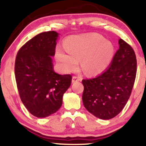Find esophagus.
Masks as SVG:
<instances>
[{
	"mask_svg": "<svg viewBox=\"0 0 146 146\" xmlns=\"http://www.w3.org/2000/svg\"><path fill=\"white\" fill-rule=\"evenodd\" d=\"M81 80H82V78L80 76H74L72 77V83H74V82H76L81 81Z\"/></svg>",
	"mask_w": 146,
	"mask_h": 146,
	"instance_id": "obj_1",
	"label": "esophagus"
}]
</instances>
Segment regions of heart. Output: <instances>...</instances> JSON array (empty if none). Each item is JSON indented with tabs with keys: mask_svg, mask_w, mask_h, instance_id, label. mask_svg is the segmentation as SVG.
Listing matches in <instances>:
<instances>
[{
	"mask_svg": "<svg viewBox=\"0 0 146 146\" xmlns=\"http://www.w3.org/2000/svg\"><path fill=\"white\" fill-rule=\"evenodd\" d=\"M65 49L67 53L58 50L56 54L62 68L66 72L74 71L81 60L82 68L88 75H97L104 71L114 54L112 43L97 34L70 37Z\"/></svg>",
	"mask_w": 146,
	"mask_h": 146,
	"instance_id": "obj_1",
	"label": "heart"
}]
</instances>
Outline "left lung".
<instances>
[{
  "instance_id": "left-lung-1",
  "label": "left lung",
  "mask_w": 146,
  "mask_h": 146,
  "mask_svg": "<svg viewBox=\"0 0 146 146\" xmlns=\"http://www.w3.org/2000/svg\"><path fill=\"white\" fill-rule=\"evenodd\" d=\"M110 66L101 74L82 80L86 109L102 119L119 113L130 96L136 76L137 60L130 45L120 38Z\"/></svg>"
}]
</instances>
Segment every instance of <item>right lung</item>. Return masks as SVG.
I'll return each instance as SVG.
<instances>
[{
  "label": "right lung",
  "mask_w": 146,
  "mask_h": 146,
  "mask_svg": "<svg viewBox=\"0 0 146 146\" xmlns=\"http://www.w3.org/2000/svg\"><path fill=\"white\" fill-rule=\"evenodd\" d=\"M58 34L55 31L40 33L18 52L15 73L22 102L31 114L46 117L62 104L64 94L72 82L70 74L61 75L54 70L52 56Z\"/></svg>",
  "instance_id": "add662e5"
}]
</instances>
